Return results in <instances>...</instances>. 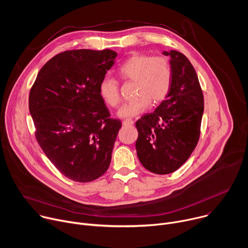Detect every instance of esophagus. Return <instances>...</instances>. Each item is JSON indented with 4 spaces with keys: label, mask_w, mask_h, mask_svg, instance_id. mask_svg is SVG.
Instances as JSON below:
<instances>
[{
    "label": "esophagus",
    "mask_w": 248,
    "mask_h": 248,
    "mask_svg": "<svg viewBox=\"0 0 248 248\" xmlns=\"http://www.w3.org/2000/svg\"><path fill=\"white\" fill-rule=\"evenodd\" d=\"M133 124V121L132 120H124L123 122V125L124 126H128V125H132Z\"/></svg>",
    "instance_id": "34e87169"
}]
</instances>
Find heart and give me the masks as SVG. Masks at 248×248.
Wrapping results in <instances>:
<instances>
[{
	"label": "heart",
	"instance_id": "1",
	"mask_svg": "<svg viewBox=\"0 0 248 248\" xmlns=\"http://www.w3.org/2000/svg\"><path fill=\"white\" fill-rule=\"evenodd\" d=\"M118 76L123 81H134V99L124 104L119 111L122 118H130L146 111L152 104L161 103L168 95L171 81L170 62L163 56L135 53L118 67ZM104 102L112 108L121 104L119 81L105 78L99 86Z\"/></svg>",
	"mask_w": 248,
	"mask_h": 248
}]
</instances>
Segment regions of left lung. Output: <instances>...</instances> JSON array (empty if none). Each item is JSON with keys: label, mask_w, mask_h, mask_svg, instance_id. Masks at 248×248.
<instances>
[{"label": "left lung", "mask_w": 248, "mask_h": 248, "mask_svg": "<svg viewBox=\"0 0 248 248\" xmlns=\"http://www.w3.org/2000/svg\"><path fill=\"white\" fill-rule=\"evenodd\" d=\"M163 54L170 57V91L153 113L135 124L138 159L157 174L176 170L190 157L198 143L204 111L203 92L189 60L174 50Z\"/></svg>", "instance_id": "obj_1"}]
</instances>
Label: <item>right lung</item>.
<instances>
[{"label": "right lung", "instance_id": "add662e5", "mask_svg": "<svg viewBox=\"0 0 248 248\" xmlns=\"http://www.w3.org/2000/svg\"><path fill=\"white\" fill-rule=\"evenodd\" d=\"M117 55L110 49L62 52L42 66L30 89L37 142L75 182L97 180L111 163L122 123L110 117L99 86Z\"/></svg>", "mask_w": 248, "mask_h": 248}]
</instances>
